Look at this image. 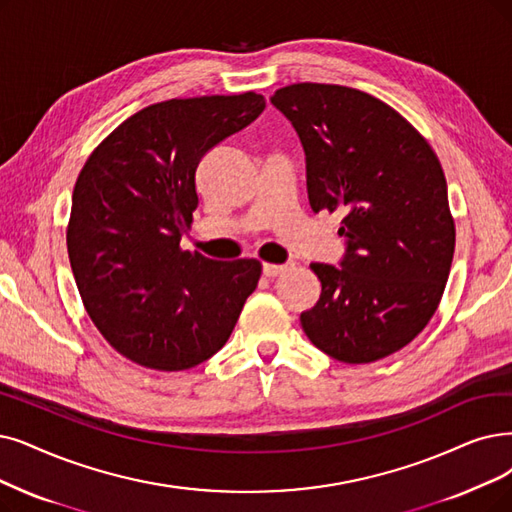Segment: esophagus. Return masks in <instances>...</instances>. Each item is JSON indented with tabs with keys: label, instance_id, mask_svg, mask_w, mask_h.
Masks as SVG:
<instances>
[{
	"label": "esophagus",
	"instance_id": "34e87169",
	"mask_svg": "<svg viewBox=\"0 0 512 512\" xmlns=\"http://www.w3.org/2000/svg\"><path fill=\"white\" fill-rule=\"evenodd\" d=\"M288 269H290L288 264H273V262H267V264H264V267H262V271H264V275H267V277L283 275Z\"/></svg>",
	"mask_w": 512,
	"mask_h": 512
}]
</instances>
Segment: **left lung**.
<instances>
[{
	"mask_svg": "<svg viewBox=\"0 0 512 512\" xmlns=\"http://www.w3.org/2000/svg\"><path fill=\"white\" fill-rule=\"evenodd\" d=\"M273 105L306 153L313 212H342V267L313 262L321 296L304 334L342 363L401 351L435 315L452 269L456 224L428 140L380 98L336 84L279 88Z\"/></svg>",
	"mask_w": 512,
	"mask_h": 512,
	"instance_id": "obj_1",
	"label": "left lung"
}]
</instances>
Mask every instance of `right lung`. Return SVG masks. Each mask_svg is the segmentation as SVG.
<instances>
[{"label":"right lung","instance_id":"1","mask_svg":"<svg viewBox=\"0 0 512 512\" xmlns=\"http://www.w3.org/2000/svg\"><path fill=\"white\" fill-rule=\"evenodd\" d=\"M256 92L155 102L119 124L81 168L67 224L77 290L113 349L182 372L227 344L262 262L180 248L197 210L201 157L264 111Z\"/></svg>","mask_w":512,"mask_h":512}]
</instances>
